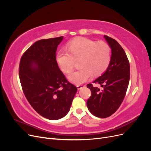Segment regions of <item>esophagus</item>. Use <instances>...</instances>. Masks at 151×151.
Returning <instances> with one entry per match:
<instances>
[{"instance_id":"34e87169","label":"esophagus","mask_w":151,"mask_h":151,"mask_svg":"<svg viewBox=\"0 0 151 151\" xmlns=\"http://www.w3.org/2000/svg\"><path fill=\"white\" fill-rule=\"evenodd\" d=\"M84 87H85V86H83V85H77V89H78V90L84 88Z\"/></svg>"}]
</instances>
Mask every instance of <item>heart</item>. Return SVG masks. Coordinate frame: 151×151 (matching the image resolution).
I'll return each instance as SVG.
<instances>
[{
    "label": "heart",
    "mask_w": 151,
    "mask_h": 151,
    "mask_svg": "<svg viewBox=\"0 0 151 151\" xmlns=\"http://www.w3.org/2000/svg\"><path fill=\"white\" fill-rule=\"evenodd\" d=\"M79 60L80 68L67 76L76 85L88 81L93 74L98 76L107 69L111 60V48L103 42L96 43L90 39L79 37L68 43V51L60 50L56 54V61L61 70L68 74Z\"/></svg>",
    "instance_id": "1"
}]
</instances>
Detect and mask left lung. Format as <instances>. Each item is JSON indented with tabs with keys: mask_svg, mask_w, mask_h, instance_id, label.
<instances>
[{
	"mask_svg": "<svg viewBox=\"0 0 151 151\" xmlns=\"http://www.w3.org/2000/svg\"><path fill=\"white\" fill-rule=\"evenodd\" d=\"M104 39L111 49V60L106 70L93 83L101 89L87 85L91 96L87 101L89 111L99 118H106L120 107L127 92L130 80V64L124 50L115 40L108 36Z\"/></svg>",
	"mask_w": 151,
	"mask_h": 151,
	"instance_id": "left-lung-1",
	"label": "left lung"
}]
</instances>
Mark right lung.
Listing matches in <instances>:
<instances>
[{"instance_id":"obj_1","label":"right lung","mask_w":151,"mask_h":151,"mask_svg":"<svg viewBox=\"0 0 151 151\" xmlns=\"http://www.w3.org/2000/svg\"><path fill=\"white\" fill-rule=\"evenodd\" d=\"M63 39L60 36L37 41L22 56L19 68L27 100L41 116L52 120L67 115L77 91L56 61L57 49Z\"/></svg>"}]
</instances>
